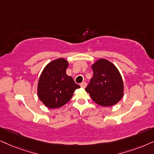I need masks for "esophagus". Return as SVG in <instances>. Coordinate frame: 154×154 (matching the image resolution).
<instances>
[{
	"instance_id": "obj_1",
	"label": "esophagus",
	"mask_w": 154,
	"mask_h": 154,
	"mask_svg": "<svg viewBox=\"0 0 154 154\" xmlns=\"http://www.w3.org/2000/svg\"><path fill=\"white\" fill-rule=\"evenodd\" d=\"M80 87H82V88H85V87H87V83L85 82H82L80 84Z\"/></svg>"
}]
</instances>
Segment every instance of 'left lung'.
<instances>
[{"label":"left lung","instance_id":"left-lung-1","mask_svg":"<svg viewBox=\"0 0 154 154\" xmlns=\"http://www.w3.org/2000/svg\"><path fill=\"white\" fill-rule=\"evenodd\" d=\"M93 77L85 91L97 104L112 106L124 96V82L117 67L101 58L91 65Z\"/></svg>","mask_w":154,"mask_h":154}]
</instances>
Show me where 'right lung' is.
I'll return each mask as SVG.
<instances>
[{"label":"right lung","instance_id":"add662e5","mask_svg":"<svg viewBox=\"0 0 154 154\" xmlns=\"http://www.w3.org/2000/svg\"><path fill=\"white\" fill-rule=\"evenodd\" d=\"M67 60L58 58L51 61L42 70L38 84V96L49 109L60 108L70 100L79 85L66 74Z\"/></svg>","mask_w":154,"mask_h":154}]
</instances>
